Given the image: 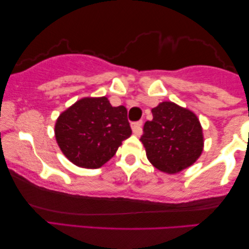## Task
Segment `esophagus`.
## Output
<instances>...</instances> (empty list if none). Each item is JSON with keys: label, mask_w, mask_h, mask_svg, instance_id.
Masks as SVG:
<instances>
[{"label": "esophagus", "mask_w": 249, "mask_h": 249, "mask_svg": "<svg viewBox=\"0 0 249 249\" xmlns=\"http://www.w3.org/2000/svg\"><path fill=\"white\" fill-rule=\"evenodd\" d=\"M142 121H137V122H132L131 124V129H132V132H134L135 135L139 136L142 134Z\"/></svg>", "instance_id": "esophagus-1"}]
</instances>
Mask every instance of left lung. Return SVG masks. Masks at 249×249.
Returning a JSON list of instances; mask_svg holds the SVG:
<instances>
[{"mask_svg":"<svg viewBox=\"0 0 249 249\" xmlns=\"http://www.w3.org/2000/svg\"><path fill=\"white\" fill-rule=\"evenodd\" d=\"M141 142L148 161L160 171L173 175L193 165L203 152V129L196 114L173 102L152 108Z\"/></svg>","mask_w":249,"mask_h":249,"instance_id":"8db88e82","label":"left lung"}]
</instances>
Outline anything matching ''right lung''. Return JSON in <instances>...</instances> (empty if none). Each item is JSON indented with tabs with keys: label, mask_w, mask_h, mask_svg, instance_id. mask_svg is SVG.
<instances>
[{
	"label": "right lung",
	"mask_w": 249,
	"mask_h": 249,
	"mask_svg": "<svg viewBox=\"0 0 249 249\" xmlns=\"http://www.w3.org/2000/svg\"><path fill=\"white\" fill-rule=\"evenodd\" d=\"M57 145L74 165L98 169L112 159L131 128L124 105L112 107L107 97H84L55 122Z\"/></svg>",
	"instance_id": "add662e5"
}]
</instances>
